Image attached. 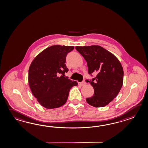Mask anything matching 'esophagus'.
<instances>
[{"mask_svg": "<svg viewBox=\"0 0 148 148\" xmlns=\"http://www.w3.org/2000/svg\"><path fill=\"white\" fill-rule=\"evenodd\" d=\"M86 83L84 81H83V82H79V85L80 86H83L84 85H86Z\"/></svg>", "mask_w": 148, "mask_h": 148, "instance_id": "esophagus-1", "label": "esophagus"}]
</instances>
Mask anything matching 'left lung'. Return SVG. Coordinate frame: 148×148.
<instances>
[{"instance_id": "1", "label": "left lung", "mask_w": 148, "mask_h": 148, "mask_svg": "<svg viewBox=\"0 0 148 148\" xmlns=\"http://www.w3.org/2000/svg\"><path fill=\"white\" fill-rule=\"evenodd\" d=\"M75 48L86 61L89 74L98 73L91 81L86 80L94 89V95L86 99V102L95 107L108 105L118 95L123 86L124 71L121 63L101 46H76Z\"/></svg>"}]
</instances>
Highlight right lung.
Returning <instances> with one entry per match:
<instances>
[{"instance_id":"add662e5","label":"right lung","mask_w":148,"mask_h":148,"mask_svg":"<svg viewBox=\"0 0 148 148\" xmlns=\"http://www.w3.org/2000/svg\"><path fill=\"white\" fill-rule=\"evenodd\" d=\"M73 46L55 45L40 53L29 69L28 81L31 92L41 105L47 109L58 108L68 98L70 89L78 83L64 77L68 72L66 57ZM62 73V76L58 75Z\"/></svg>"}]
</instances>
